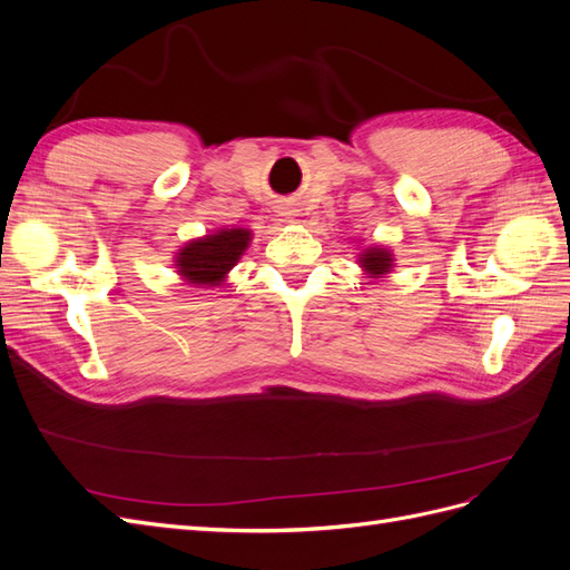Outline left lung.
Returning a JSON list of instances; mask_svg holds the SVG:
<instances>
[{"instance_id":"8db88e82","label":"left lung","mask_w":570,"mask_h":570,"mask_svg":"<svg viewBox=\"0 0 570 570\" xmlns=\"http://www.w3.org/2000/svg\"><path fill=\"white\" fill-rule=\"evenodd\" d=\"M392 262L394 258L390 249H383V247H368L358 254V264L371 275V278H383V275H387L394 266Z\"/></svg>"}]
</instances>
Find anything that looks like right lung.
<instances>
[{
  "mask_svg": "<svg viewBox=\"0 0 570 570\" xmlns=\"http://www.w3.org/2000/svg\"><path fill=\"white\" fill-rule=\"evenodd\" d=\"M252 243L247 228H220L187 243L178 256L176 268L193 285H220L228 271L239 262V256Z\"/></svg>",
  "mask_w": 570,
  "mask_h": 570,
  "instance_id": "obj_1",
  "label": "right lung"
}]
</instances>
